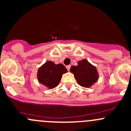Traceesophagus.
<instances>
[{"instance_id": "34e87169", "label": "esophagus", "mask_w": 131, "mask_h": 131, "mask_svg": "<svg viewBox=\"0 0 131 131\" xmlns=\"http://www.w3.org/2000/svg\"><path fill=\"white\" fill-rule=\"evenodd\" d=\"M70 65H68V66H67V69L68 70V71H70Z\"/></svg>"}]
</instances>
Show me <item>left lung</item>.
<instances>
[{"mask_svg":"<svg viewBox=\"0 0 131 131\" xmlns=\"http://www.w3.org/2000/svg\"><path fill=\"white\" fill-rule=\"evenodd\" d=\"M70 71L74 75L77 83L85 88L91 87L99 78L96 67L85 59L78 61L77 66H72Z\"/></svg>","mask_w":131,"mask_h":131,"instance_id":"1","label":"left lung"}]
</instances>
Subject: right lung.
Segmentation results:
<instances>
[{
    "instance_id": "add662e5",
    "label": "right lung",
    "mask_w": 131,
    "mask_h": 131,
    "mask_svg": "<svg viewBox=\"0 0 131 131\" xmlns=\"http://www.w3.org/2000/svg\"><path fill=\"white\" fill-rule=\"evenodd\" d=\"M67 72L68 70L63 64L47 61L38 68L37 78L39 83L48 89H52L58 86L63 74Z\"/></svg>"
}]
</instances>
